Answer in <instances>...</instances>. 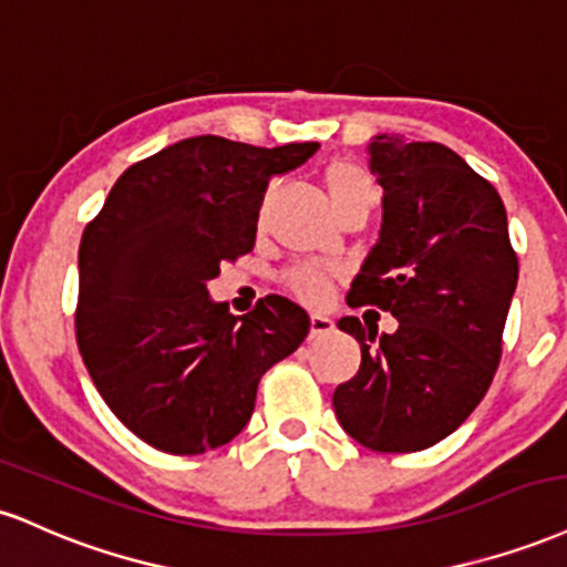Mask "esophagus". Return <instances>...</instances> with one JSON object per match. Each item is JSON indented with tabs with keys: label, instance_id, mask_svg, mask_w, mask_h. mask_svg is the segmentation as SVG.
I'll return each instance as SVG.
<instances>
[{
	"label": "esophagus",
	"instance_id": "1",
	"mask_svg": "<svg viewBox=\"0 0 567 567\" xmlns=\"http://www.w3.org/2000/svg\"><path fill=\"white\" fill-rule=\"evenodd\" d=\"M329 331H334V323H331V318H326V316H312L310 318V337H323V334H329Z\"/></svg>",
	"mask_w": 567,
	"mask_h": 567
}]
</instances>
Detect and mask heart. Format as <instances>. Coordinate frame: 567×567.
<instances>
[{
	"label": "heart",
	"mask_w": 567,
	"mask_h": 567,
	"mask_svg": "<svg viewBox=\"0 0 567 567\" xmlns=\"http://www.w3.org/2000/svg\"><path fill=\"white\" fill-rule=\"evenodd\" d=\"M326 190H329L331 204H334L337 212L348 209V206H374L377 204V185L374 179L369 177V172L363 166L352 162H334L326 169L323 175ZM331 272L326 265L308 262L297 265L289 272H284L286 289L295 291L299 299L310 305H321L326 297H329L331 289Z\"/></svg>",
	"instance_id": "obj_1"
}]
</instances>
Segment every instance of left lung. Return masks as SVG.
<instances>
[{
  "mask_svg": "<svg viewBox=\"0 0 567 567\" xmlns=\"http://www.w3.org/2000/svg\"><path fill=\"white\" fill-rule=\"evenodd\" d=\"M369 156L382 230L348 302L390 312L398 329L337 323L361 344V369L331 403L352 441L411 454L449 437L488 392L520 265L502 196L458 153L377 135Z\"/></svg>",
  "mask_w": 567,
  "mask_h": 567,
  "instance_id": "obj_1",
  "label": "left lung"
}]
</instances>
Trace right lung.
<instances>
[{
    "label": "right lung",
    "instance_id": "1",
    "mask_svg": "<svg viewBox=\"0 0 567 567\" xmlns=\"http://www.w3.org/2000/svg\"><path fill=\"white\" fill-rule=\"evenodd\" d=\"M316 151L179 140L132 164L86 223L79 352L118 422L153 449L193 456L230 443L265 371L308 337V312L289 299L270 295L233 316L206 284L255 246L268 179Z\"/></svg>",
    "mask_w": 567,
    "mask_h": 567
}]
</instances>
